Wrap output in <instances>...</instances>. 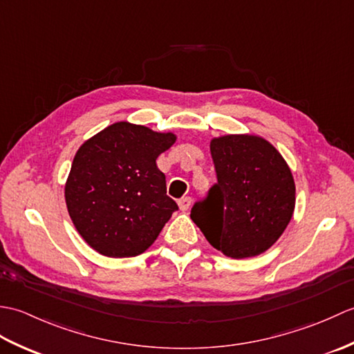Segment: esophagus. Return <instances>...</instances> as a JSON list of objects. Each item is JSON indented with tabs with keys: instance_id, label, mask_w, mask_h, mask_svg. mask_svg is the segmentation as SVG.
Segmentation results:
<instances>
[{
	"instance_id": "obj_1",
	"label": "esophagus",
	"mask_w": 354,
	"mask_h": 354,
	"mask_svg": "<svg viewBox=\"0 0 354 354\" xmlns=\"http://www.w3.org/2000/svg\"><path fill=\"white\" fill-rule=\"evenodd\" d=\"M178 205H179V209H181V212H187V209H189L190 205H192V198L185 196L183 199H179L178 201Z\"/></svg>"
}]
</instances>
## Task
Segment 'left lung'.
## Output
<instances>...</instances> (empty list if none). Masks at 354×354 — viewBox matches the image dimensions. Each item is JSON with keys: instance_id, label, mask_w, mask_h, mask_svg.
<instances>
[{"instance_id": "1", "label": "left lung", "mask_w": 354, "mask_h": 354, "mask_svg": "<svg viewBox=\"0 0 354 354\" xmlns=\"http://www.w3.org/2000/svg\"><path fill=\"white\" fill-rule=\"evenodd\" d=\"M217 181L192 208V221L212 246L231 259L265 252L288 227L295 183L280 152L255 135L209 142Z\"/></svg>"}]
</instances>
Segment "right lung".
<instances>
[{
    "instance_id": "1",
    "label": "right lung",
    "mask_w": 354,
    "mask_h": 354,
    "mask_svg": "<svg viewBox=\"0 0 354 354\" xmlns=\"http://www.w3.org/2000/svg\"><path fill=\"white\" fill-rule=\"evenodd\" d=\"M175 133L118 122L85 141L65 185L66 208L85 242L106 257H135L176 212L156 158Z\"/></svg>"
}]
</instances>
